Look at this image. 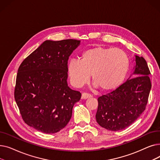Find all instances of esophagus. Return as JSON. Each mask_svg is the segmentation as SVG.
I'll use <instances>...</instances> for the list:
<instances>
[{
	"label": "esophagus",
	"mask_w": 160,
	"mask_h": 160,
	"mask_svg": "<svg viewBox=\"0 0 160 160\" xmlns=\"http://www.w3.org/2000/svg\"><path fill=\"white\" fill-rule=\"evenodd\" d=\"M91 95L89 94V93H83L82 95V99H86V98H90L91 97Z\"/></svg>",
	"instance_id": "34e87169"
}]
</instances>
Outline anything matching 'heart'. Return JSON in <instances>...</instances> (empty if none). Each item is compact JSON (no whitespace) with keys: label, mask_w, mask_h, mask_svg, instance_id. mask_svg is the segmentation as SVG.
Here are the masks:
<instances>
[{"label":"heart","mask_w":160,"mask_h":160,"mask_svg":"<svg viewBox=\"0 0 160 160\" xmlns=\"http://www.w3.org/2000/svg\"><path fill=\"white\" fill-rule=\"evenodd\" d=\"M129 59L123 50L111 47L89 48L80 56V62L71 60L67 67L72 85L80 88L87 83L91 74L95 86L104 91L119 88L129 71Z\"/></svg>","instance_id":"b5f03b06"}]
</instances>
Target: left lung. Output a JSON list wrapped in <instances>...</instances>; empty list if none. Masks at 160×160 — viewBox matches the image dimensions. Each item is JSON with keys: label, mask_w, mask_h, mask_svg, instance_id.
<instances>
[{"label": "left lung", "mask_w": 160, "mask_h": 160, "mask_svg": "<svg viewBox=\"0 0 160 160\" xmlns=\"http://www.w3.org/2000/svg\"><path fill=\"white\" fill-rule=\"evenodd\" d=\"M132 75L110 93L98 98L96 121L108 130L119 131L128 127L145 110L151 89L150 70L146 60L137 55Z\"/></svg>", "instance_id": "8db88e82"}]
</instances>
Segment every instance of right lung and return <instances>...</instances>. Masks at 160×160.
I'll return each mask as SVG.
<instances>
[{"label": "right lung", "instance_id": "right-lung-1", "mask_svg": "<svg viewBox=\"0 0 160 160\" xmlns=\"http://www.w3.org/2000/svg\"><path fill=\"white\" fill-rule=\"evenodd\" d=\"M80 40H47L20 65L14 91L22 118L45 133L63 129L81 98L67 84V63Z\"/></svg>", "mask_w": 160, "mask_h": 160}]
</instances>
